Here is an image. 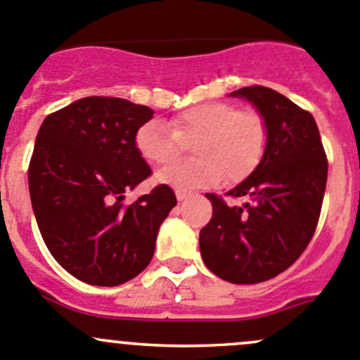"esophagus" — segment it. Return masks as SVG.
<instances>
[{
    "mask_svg": "<svg viewBox=\"0 0 360 360\" xmlns=\"http://www.w3.org/2000/svg\"><path fill=\"white\" fill-rule=\"evenodd\" d=\"M176 197H177V200H184V198H188L190 197V191H184V190H176Z\"/></svg>",
    "mask_w": 360,
    "mask_h": 360,
    "instance_id": "1",
    "label": "esophagus"
}]
</instances>
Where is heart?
Returning a JSON list of instances; mask_svg holds the SVG:
<instances>
[{
  "label": "heart",
  "instance_id": "obj_1",
  "mask_svg": "<svg viewBox=\"0 0 360 360\" xmlns=\"http://www.w3.org/2000/svg\"><path fill=\"white\" fill-rule=\"evenodd\" d=\"M169 126L153 120L135 134V149L151 165L172 163L191 146L197 160L165 167L156 174L162 184L190 190L211 186L221 177L229 184L248 179L264 160L269 146V124L255 109H239L232 102L193 105L170 117Z\"/></svg>",
  "mask_w": 360,
  "mask_h": 360
}]
</instances>
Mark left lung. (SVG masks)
<instances>
[{
    "mask_svg": "<svg viewBox=\"0 0 360 360\" xmlns=\"http://www.w3.org/2000/svg\"><path fill=\"white\" fill-rule=\"evenodd\" d=\"M250 100L269 124V146L258 169L229 195L205 193L212 218L200 230L202 260L236 285L267 281L302 255L319 225L327 184V155L308 110L271 87L232 93Z\"/></svg>",
    "mask_w": 360,
    "mask_h": 360,
    "instance_id": "left-lung-1",
    "label": "left lung"
}]
</instances>
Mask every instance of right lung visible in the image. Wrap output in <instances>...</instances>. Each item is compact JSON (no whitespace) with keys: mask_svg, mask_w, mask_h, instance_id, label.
Listing matches in <instances>:
<instances>
[{"mask_svg":"<svg viewBox=\"0 0 360 360\" xmlns=\"http://www.w3.org/2000/svg\"><path fill=\"white\" fill-rule=\"evenodd\" d=\"M151 117L146 105L86 96L49 114L38 130L27 167L34 218L56 262L84 283L116 287L141 274L177 204L167 184L123 202L153 174L134 142Z\"/></svg>","mask_w":360,"mask_h":360,"instance_id":"add662e5","label":"right lung"}]
</instances>
